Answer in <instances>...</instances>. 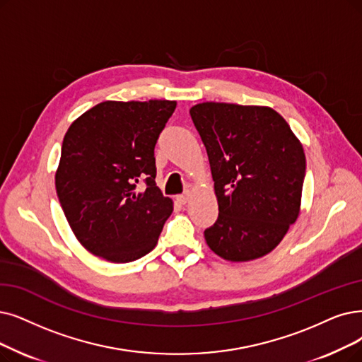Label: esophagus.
I'll return each instance as SVG.
<instances>
[{"instance_id":"34e87169","label":"esophagus","mask_w":362,"mask_h":362,"mask_svg":"<svg viewBox=\"0 0 362 362\" xmlns=\"http://www.w3.org/2000/svg\"><path fill=\"white\" fill-rule=\"evenodd\" d=\"M190 197H192L190 192H187V193H184V194H180V196H177V202H178V204H181V205H185L187 202L190 200Z\"/></svg>"}]
</instances>
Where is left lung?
Wrapping results in <instances>:
<instances>
[{
  "label": "left lung",
  "instance_id": "8db88e82",
  "mask_svg": "<svg viewBox=\"0 0 362 362\" xmlns=\"http://www.w3.org/2000/svg\"><path fill=\"white\" fill-rule=\"evenodd\" d=\"M190 115L208 153L220 211L205 230L208 247L235 263L267 255L300 214L301 142L270 107L202 103Z\"/></svg>",
  "mask_w": 362,
  "mask_h": 362
}]
</instances>
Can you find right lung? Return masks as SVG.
<instances>
[{
  "mask_svg": "<svg viewBox=\"0 0 362 362\" xmlns=\"http://www.w3.org/2000/svg\"><path fill=\"white\" fill-rule=\"evenodd\" d=\"M175 100H104L71 123L54 184L68 224L89 252L111 263L148 254L173 202L156 185L154 147ZM146 181V190L136 184Z\"/></svg>",
  "mask_w": 362,
  "mask_h": 362,
  "instance_id": "obj_1",
  "label": "right lung"
}]
</instances>
